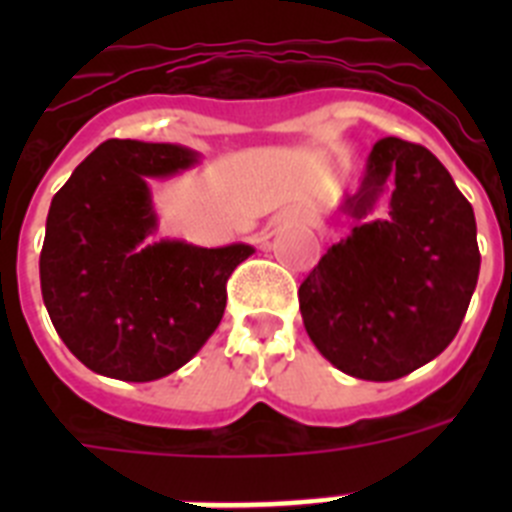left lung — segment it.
Masks as SVG:
<instances>
[{"mask_svg": "<svg viewBox=\"0 0 512 512\" xmlns=\"http://www.w3.org/2000/svg\"><path fill=\"white\" fill-rule=\"evenodd\" d=\"M343 210L354 228L300 284L302 323L343 374L392 382L459 333L479 277L474 210L428 148L392 135Z\"/></svg>", "mask_w": 512, "mask_h": 512, "instance_id": "8db88e82", "label": "left lung"}]
</instances>
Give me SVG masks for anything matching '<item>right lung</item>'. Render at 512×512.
<instances>
[{
	"instance_id": "right-lung-1",
	"label": "right lung",
	"mask_w": 512,
	"mask_h": 512,
	"mask_svg": "<svg viewBox=\"0 0 512 512\" xmlns=\"http://www.w3.org/2000/svg\"><path fill=\"white\" fill-rule=\"evenodd\" d=\"M176 143L107 140L56 192L45 220L40 289L71 354L102 377L153 382L187 364L223 320L225 284L248 243L156 241L148 179L189 169Z\"/></svg>"
}]
</instances>
